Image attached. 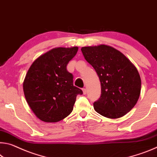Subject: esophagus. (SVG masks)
Here are the masks:
<instances>
[{"instance_id": "34e87169", "label": "esophagus", "mask_w": 157, "mask_h": 157, "mask_svg": "<svg viewBox=\"0 0 157 157\" xmlns=\"http://www.w3.org/2000/svg\"><path fill=\"white\" fill-rule=\"evenodd\" d=\"M82 91H83V94H84V95H85V94H86V89L85 88L82 89Z\"/></svg>"}]
</instances>
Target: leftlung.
Masks as SVG:
<instances>
[{
  "label": "left lung",
  "instance_id": "1",
  "mask_svg": "<svg viewBox=\"0 0 157 157\" xmlns=\"http://www.w3.org/2000/svg\"><path fill=\"white\" fill-rule=\"evenodd\" d=\"M81 50L101 82V95L94 103V110L110 119L125 115L140 94L141 79L136 66L121 52L105 44L83 47Z\"/></svg>",
  "mask_w": 157,
  "mask_h": 157
}]
</instances>
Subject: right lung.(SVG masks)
<instances>
[{
    "mask_svg": "<svg viewBox=\"0 0 157 157\" xmlns=\"http://www.w3.org/2000/svg\"><path fill=\"white\" fill-rule=\"evenodd\" d=\"M78 47H56L38 57L30 66L23 82L26 100L36 116L44 122H57L73 110L78 94L82 91L73 85L68 72V62Z\"/></svg>",
    "mask_w": 157,
    "mask_h": 157,
    "instance_id": "obj_1",
    "label": "right lung"
}]
</instances>
